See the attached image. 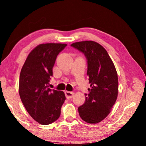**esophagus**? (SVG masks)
Segmentation results:
<instances>
[{
    "mask_svg": "<svg viewBox=\"0 0 146 146\" xmlns=\"http://www.w3.org/2000/svg\"><path fill=\"white\" fill-rule=\"evenodd\" d=\"M73 92H70V91H65V95L66 97L68 98V99H70V98H72L73 97Z\"/></svg>",
    "mask_w": 146,
    "mask_h": 146,
    "instance_id": "1",
    "label": "esophagus"
}]
</instances>
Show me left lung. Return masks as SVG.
Segmentation results:
<instances>
[{"label": "left lung", "instance_id": "obj_1", "mask_svg": "<svg viewBox=\"0 0 146 146\" xmlns=\"http://www.w3.org/2000/svg\"><path fill=\"white\" fill-rule=\"evenodd\" d=\"M71 46L82 52L87 58V75L91 84L90 93L85 94L84 104L78 108L79 115L88 123H98L110 114L117 100V70L107 51L96 42H77Z\"/></svg>", "mask_w": 146, "mask_h": 146}]
</instances>
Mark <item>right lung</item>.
Listing matches in <instances>:
<instances>
[{
  "instance_id": "1",
  "label": "right lung",
  "mask_w": 146,
  "mask_h": 146,
  "mask_svg": "<svg viewBox=\"0 0 146 146\" xmlns=\"http://www.w3.org/2000/svg\"><path fill=\"white\" fill-rule=\"evenodd\" d=\"M66 44H41L27 57L19 78V95L31 117L42 125L55 122L66 100L62 91L48 88L56 56Z\"/></svg>"
}]
</instances>
